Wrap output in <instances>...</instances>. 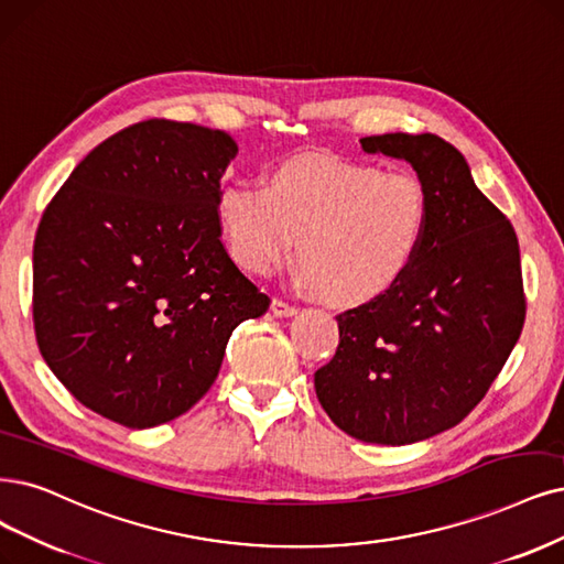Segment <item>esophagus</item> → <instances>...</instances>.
Instances as JSON below:
<instances>
[{"instance_id":"obj_1","label":"esophagus","mask_w":564,"mask_h":564,"mask_svg":"<svg viewBox=\"0 0 564 564\" xmlns=\"http://www.w3.org/2000/svg\"><path fill=\"white\" fill-rule=\"evenodd\" d=\"M271 314H274L276 318H293L297 316V308L293 304H288L283 300H271Z\"/></svg>"}]
</instances>
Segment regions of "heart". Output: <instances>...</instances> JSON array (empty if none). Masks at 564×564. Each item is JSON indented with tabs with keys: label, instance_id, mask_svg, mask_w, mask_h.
I'll use <instances>...</instances> for the list:
<instances>
[{
	"label": "heart",
	"instance_id": "1",
	"mask_svg": "<svg viewBox=\"0 0 564 564\" xmlns=\"http://www.w3.org/2000/svg\"><path fill=\"white\" fill-rule=\"evenodd\" d=\"M227 256L267 276L295 253L297 283L332 306H362L398 285L430 225L421 181L367 162L295 155L269 166L262 187L227 181L216 193Z\"/></svg>",
	"mask_w": 564,
	"mask_h": 564
}]
</instances>
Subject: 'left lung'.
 Returning a JSON list of instances; mask_svg holds the SVG:
<instances>
[{"mask_svg": "<svg viewBox=\"0 0 564 564\" xmlns=\"http://www.w3.org/2000/svg\"><path fill=\"white\" fill-rule=\"evenodd\" d=\"M360 143L413 166L430 225L390 293L337 316L339 348L314 383L339 430L404 446L460 423L502 371L525 323L520 250L455 145L404 132Z\"/></svg>", "mask_w": 564, "mask_h": 564, "instance_id": "left-lung-1", "label": "left lung"}]
</instances>
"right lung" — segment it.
Instances as JSON below:
<instances>
[{
  "label": "right lung",
  "instance_id": "add662e5",
  "mask_svg": "<svg viewBox=\"0 0 564 564\" xmlns=\"http://www.w3.org/2000/svg\"><path fill=\"white\" fill-rule=\"evenodd\" d=\"M237 141L143 120L83 158L34 239V332L74 398L118 425L178 419L269 297L227 256L216 193Z\"/></svg>",
  "mask_w": 564,
  "mask_h": 564
}]
</instances>
